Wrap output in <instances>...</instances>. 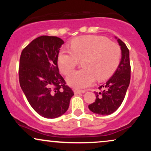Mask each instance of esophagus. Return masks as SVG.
Returning a JSON list of instances; mask_svg holds the SVG:
<instances>
[{
    "mask_svg": "<svg viewBox=\"0 0 151 151\" xmlns=\"http://www.w3.org/2000/svg\"><path fill=\"white\" fill-rule=\"evenodd\" d=\"M74 92L75 94H79V93H85V91L84 90H77V89H75L74 91Z\"/></svg>",
    "mask_w": 151,
    "mask_h": 151,
    "instance_id": "esophagus-1",
    "label": "esophagus"
}]
</instances>
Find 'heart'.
<instances>
[{"label":"heart","instance_id":"obj_1","mask_svg":"<svg viewBox=\"0 0 151 151\" xmlns=\"http://www.w3.org/2000/svg\"><path fill=\"white\" fill-rule=\"evenodd\" d=\"M70 49H63L58 55L59 68L65 75L69 74L82 60L84 69L76 71L67 78L68 84L77 89H84L91 84L96 77L104 79L114 73L120 62L119 46L101 36L86 35L74 39Z\"/></svg>","mask_w":151,"mask_h":151}]
</instances>
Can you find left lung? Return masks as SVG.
Segmentation results:
<instances>
[{
	"label": "left lung",
	"mask_w": 151,
	"mask_h": 151,
	"mask_svg": "<svg viewBox=\"0 0 151 151\" xmlns=\"http://www.w3.org/2000/svg\"><path fill=\"white\" fill-rule=\"evenodd\" d=\"M115 38L121 47V61L111 77L99 87L101 91L95 92V101L89 105L91 111L99 115H109L117 110L124 101L130 84L129 50L122 40L116 37Z\"/></svg>",
	"instance_id": "1"
}]
</instances>
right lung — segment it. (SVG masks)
<instances>
[{
	"label": "right lung",
	"mask_w": 151,
	"mask_h": 151,
	"mask_svg": "<svg viewBox=\"0 0 151 151\" xmlns=\"http://www.w3.org/2000/svg\"><path fill=\"white\" fill-rule=\"evenodd\" d=\"M64 43L60 37L42 35L25 47L20 55V87L32 109L47 119L63 115L74 95L59 72L58 55Z\"/></svg>",
	"instance_id": "right-lung-1"
}]
</instances>
